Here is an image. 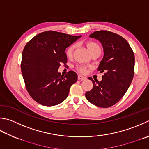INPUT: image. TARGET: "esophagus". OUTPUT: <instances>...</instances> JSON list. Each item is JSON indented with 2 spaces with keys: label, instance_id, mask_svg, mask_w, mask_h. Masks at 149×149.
<instances>
[{
  "label": "esophagus",
  "instance_id": "1",
  "mask_svg": "<svg viewBox=\"0 0 149 149\" xmlns=\"http://www.w3.org/2000/svg\"><path fill=\"white\" fill-rule=\"evenodd\" d=\"M86 79V77L83 76V75H78V79L79 80H85Z\"/></svg>",
  "mask_w": 149,
  "mask_h": 149
}]
</instances>
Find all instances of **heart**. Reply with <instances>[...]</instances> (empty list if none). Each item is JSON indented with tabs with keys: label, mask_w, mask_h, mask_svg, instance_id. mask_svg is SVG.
Here are the masks:
<instances>
[{
	"label": "heart",
	"mask_w": 149,
	"mask_h": 149,
	"mask_svg": "<svg viewBox=\"0 0 149 149\" xmlns=\"http://www.w3.org/2000/svg\"><path fill=\"white\" fill-rule=\"evenodd\" d=\"M86 45L87 46V48H88L90 52H91V54L93 53L94 52L97 50V49H101L100 46L99 45L97 42H95L94 41H92V40L87 41L86 42ZM75 47H76V45H75V44H72V45L69 46L68 47L66 48V55L67 57H71L72 56ZM77 69L81 73H84L86 71V68L84 66H77Z\"/></svg>",
	"instance_id": "obj_1"
}]
</instances>
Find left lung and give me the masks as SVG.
<instances>
[{
  "instance_id": "1",
  "label": "left lung",
  "mask_w": 149,
  "mask_h": 149,
  "mask_svg": "<svg viewBox=\"0 0 149 149\" xmlns=\"http://www.w3.org/2000/svg\"><path fill=\"white\" fill-rule=\"evenodd\" d=\"M90 37L98 39L103 47L104 57L98 70L104 72L101 81H92L93 88L85 93L86 98L94 105L107 108L123 97L134 74V54L123 37L107 30L96 31Z\"/></svg>"
}]
</instances>
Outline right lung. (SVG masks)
Listing matches in <instances>:
<instances>
[{"mask_svg": "<svg viewBox=\"0 0 149 149\" xmlns=\"http://www.w3.org/2000/svg\"><path fill=\"white\" fill-rule=\"evenodd\" d=\"M81 37L46 31L26 45L22 54L21 72L26 90L38 103L52 107L68 97L77 75L69 71L63 76L57 70L61 63H67L66 48Z\"/></svg>", "mask_w": 149, "mask_h": 149, "instance_id": "obj_1", "label": "right lung"}]
</instances>
